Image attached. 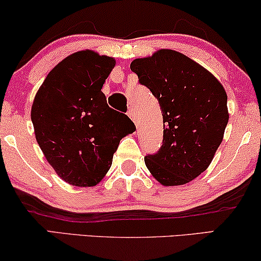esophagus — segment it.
I'll list each match as a JSON object with an SVG mask.
<instances>
[{
    "mask_svg": "<svg viewBox=\"0 0 261 261\" xmlns=\"http://www.w3.org/2000/svg\"><path fill=\"white\" fill-rule=\"evenodd\" d=\"M127 116L130 117V118L134 120L135 122V124L136 125H138V117H137V115H136V112H135V110H134V108H130L129 109V111H127Z\"/></svg>",
    "mask_w": 261,
    "mask_h": 261,
    "instance_id": "1",
    "label": "esophagus"
}]
</instances>
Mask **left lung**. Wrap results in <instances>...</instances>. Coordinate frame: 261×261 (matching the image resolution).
<instances>
[{
  "mask_svg": "<svg viewBox=\"0 0 261 261\" xmlns=\"http://www.w3.org/2000/svg\"><path fill=\"white\" fill-rule=\"evenodd\" d=\"M130 68L160 102L163 144L145 166L161 185H186L208 168L227 123V94L221 83L185 54L160 49L136 59Z\"/></svg>",
  "mask_w": 261,
  "mask_h": 261,
  "instance_id": "8db88e82",
  "label": "left lung"
}]
</instances>
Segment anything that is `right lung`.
Wrapping results in <instances>:
<instances>
[{"label": "right lung", "instance_id": "1", "mask_svg": "<svg viewBox=\"0 0 261 261\" xmlns=\"http://www.w3.org/2000/svg\"><path fill=\"white\" fill-rule=\"evenodd\" d=\"M116 60L93 50L65 58L46 76L32 105L35 138L47 162L65 182L93 187L112 164L127 117L101 92Z\"/></svg>", "mask_w": 261, "mask_h": 261}]
</instances>
